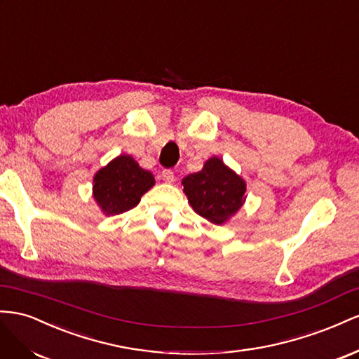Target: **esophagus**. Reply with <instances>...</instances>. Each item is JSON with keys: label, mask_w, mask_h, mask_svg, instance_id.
<instances>
[{"label": "esophagus", "mask_w": 359, "mask_h": 359, "mask_svg": "<svg viewBox=\"0 0 359 359\" xmlns=\"http://www.w3.org/2000/svg\"><path fill=\"white\" fill-rule=\"evenodd\" d=\"M161 176H162L163 182H167V183H172L174 180H176V176H174L172 170H163Z\"/></svg>", "instance_id": "esophagus-1"}]
</instances>
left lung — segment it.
<instances>
[{
	"label": "left lung",
	"mask_w": 359,
	"mask_h": 359,
	"mask_svg": "<svg viewBox=\"0 0 359 359\" xmlns=\"http://www.w3.org/2000/svg\"><path fill=\"white\" fill-rule=\"evenodd\" d=\"M182 185L196 213L217 225L229 221L247 198V183L218 156L208 159L203 170L189 174Z\"/></svg>",
	"instance_id": "obj_1"
}]
</instances>
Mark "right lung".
<instances>
[{
    "label": "right lung",
    "mask_w": 359,
    "mask_h": 359,
    "mask_svg": "<svg viewBox=\"0 0 359 359\" xmlns=\"http://www.w3.org/2000/svg\"><path fill=\"white\" fill-rule=\"evenodd\" d=\"M155 185L153 174L141 168L129 155H120L102 167L93 177V197L107 217L135 208Z\"/></svg>",
    "instance_id": "1"
}]
</instances>
